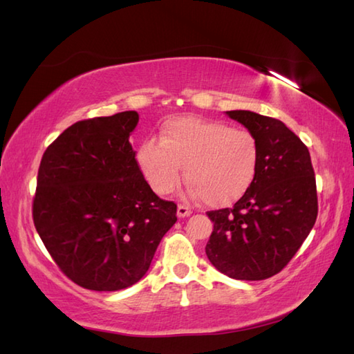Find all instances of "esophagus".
Returning a JSON list of instances; mask_svg holds the SVG:
<instances>
[{
  "instance_id": "1",
  "label": "esophagus",
  "mask_w": 354,
  "mask_h": 354,
  "mask_svg": "<svg viewBox=\"0 0 354 354\" xmlns=\"http://www.w3.org/2000/svg\"><path fill=\"white\" fill-rule=\"evenodd\" d=\"M190 214H192V208L189 205H184V204L178 205V216L179 217H187Z\"/></svg>"
}]
</instances>
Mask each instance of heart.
Segmentation results:
<instances>
[{
  "label": "heart",
  "instance_id": "1",
  "mask_svg": "<svg viewBox=\"0 0 354 354\" xmlns=\"http://www.w3.org/2000/svg\"><path fill=\"white\" fill-rule=\"evenodd\" d=\"M260 161L255 133L246 127L199 117L164 123L160 141L146 140L137 162L152 190L170 194L181 183L183 167L193 196L213 207L230 205L250 189Z\"/></svg>",
  "mask_w": 354,
  "mask_h": 354
}]
</instances>
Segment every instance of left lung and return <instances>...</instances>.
Returning <instances> with one entry per match:
<instances>
[{"mask_svg":"<svg viewBox=\"0 0 354 354\" xmlns=\"http://www.w3.org/2000/svg\"><path fill=\"white\" fill-rule=\"evenodd\" d=\"M228 117L255 133L257 173L232 208L207 212L213 232L205 246L212 265L236 280L257 281L288 265L318 216L309 149L283 122L251 111Z\"/></svg>","mask_w":354,"mask_h":354,"instance_id":"left-lung-1","label":"left lung"}]
</instances>
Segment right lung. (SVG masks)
I'll list each match as a JSON object with an SVG mask.
<instances>
[{"label": "right lung", "instance_id": "obj_1", "mask_svg": "<svg viewBox=\"0 0 354 354\" xmlns=\"http://www.w3.org/2000/svg\"><path fill=\"white\" fill-rule=\"evenodd\" d=\"M137 123L135 111L82 120L42 155L35 228L80 288L112 292L140 281L176 222V204L156 196L135 158Z\"/></svg>", "mask_w": 354, "mask_h": 354}]
</instances>
